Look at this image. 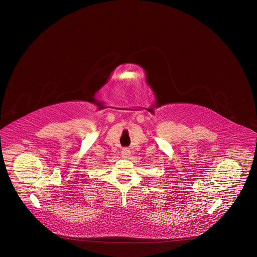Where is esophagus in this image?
Masks as SVG:
<instances>
[{
    "label": "esophagus",
    "mask_w": 257,
    "mask_h": 257,
    "mask_svg": "<svg viewBox=\"0 0 257 257\" xmlns=\"http://www.w3.org/2000/svg\"><path fill=\"white\" fill-rule=\"evenodd\" d=\"M130 154H131L130 151L128 149H126V148H125V149L121 150V156H123L124 158H129Z\"/></svg>",
    "instance_id": "34e87169"
}]
</instances>
